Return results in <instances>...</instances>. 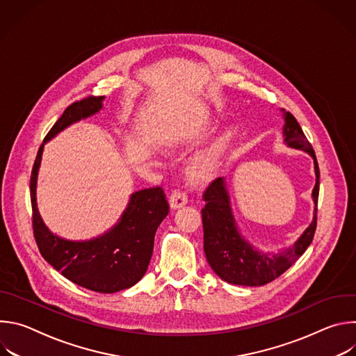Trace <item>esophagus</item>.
Returning a JSON list of instances; mask_svg holds the SVG:
<instances>
[{"instance_id":"esophagus-1","label":"esophagus","mask_w":356,"mask_h":356,"mask_svg":"<svg viewBox=\"0 0 356 356\" xmlns=\"http://www.w3.org/2000/svg\"><path fill=\"white\" fill-rule=\"evenodd\" d=\"M169 204L173 210L184 207L187 204V194L181 190H175L169 197Z\"/></svg>"}]
</instances>
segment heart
<instances>
[{"label":"heart","instance_id":"b5f03b06","mask_svg":"<svg viewBox=\"0 0 356 356\" xmlns=\"http://www.w3.org/2000/svg\"><path fill=\"white\" fill-rule=\"evenodd\" d=\"M232 140V132L225 131L222 132L209 147H206L197 156H194L188 165V173L195 180H206L211 177L220 162L225 150L228 149Z\"/></svg>","mask_w":356,"mask_h":356}]
</instances>
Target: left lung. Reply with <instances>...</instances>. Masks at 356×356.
Wrapping results in <instances>:
<instances>
[{
    "label": "left lung",
    "instance_id": "8db88e82",
    "mask_svg": "<svg viewBox=\"0 0 356 356\" xmlns=\"http://www.w3.org/2000/svg\"><path fill=\"white\" fill-rule=\"evenodd\" d=\"M284 120L283 142L289 147L309 154L314 162L316 184L312 191L314 202L313 220L297 241L279 252H264L253 246L241 234L232 213L231 197L225 177L214 180L204 193L206 207L202 209L204 228V253L211 269L222 280L239 286H264L284 273L313 241L317 225V201L320 190V170L316 154L300 128L297 120L282 110Z\"/></svg>",
    "mask_w": 356,
    "mask_h": 356
}]
</instances>
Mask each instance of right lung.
Masks as SVG:
<instances>
[{
	"label": "right lung",
	"mask_w": 356,
	"mask_h": 356,
	"mask_svg": "<svg viewBox=\"0 0 356 356\" xmlns=\"http://www.w3.org/2000/svg\"><path fill=\"white\" fill-rule=\"evenodd\" d=\"M104 99L106 97H88L73 103L46 135L31 175L32 224L38 248L49 265L81 287L98 293H117L136 284L147 270L156 229L169 214L163 190L152 187L132 193L117 224L103 235L87 241H72L54 234L43 222L36 202L44 143L67 127L99 113Z\"/></svg>",
	"instance_id": "right-lung-1"
}]
</instances>
